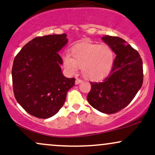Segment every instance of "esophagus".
<instances>
[{
	"mask_svg": "<svg viewBox=\"0 0 155 155\" xmlns=\"http://www.w3.org/2000/svg\"><path fill=\"white\" fill-rule=\"evenodd\" d=\"M81 81H82V80L80 79H78V78H77V79H76L75 83H76V84H79V83H81Z\"/></svg>",
	"mask_w": 155,
	"mask_h": 155,
	"instance_id": "34e87169",
	"label": "esophagus"
}]
</instances>
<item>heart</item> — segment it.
<instances>
[{"label":"heart","instance_id":"heart-1","mask_svg":"<svg viewBox=\"0 0 155 155\" xmlns=\"http://www.w3.org/2000/svg\"><path fill=\"white\" fill-rule=\"evenodd\" d=\"M114 61V53L107 44L84 43L73 48L64 64L70 71L79 68L87 79L100 80L109 74Z\"/></svg>","mask_w":155,"mask_h":155}]
</instances>
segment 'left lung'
<instances>
[{
	"label": "left lung",
	"instance_id": "1",
	"mask_svg": "<svg viewBox=\"0 0 155 155\" xmlns=\"http://www.w3.org/2000/svg\"><path fill=\"white\" fill-rule=\"evenodd\" d=\"M116 54L111 71L102 82H90L87 101L97 111L114 114L128 105L143 84V62L140 54L124 39L102 38Z\"/></svg>",
	"mask_w": 155,
	"mask_h": 155
}]
</instances>
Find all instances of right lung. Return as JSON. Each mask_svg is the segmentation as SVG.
<instances>
[{
	"label": "right lung",
	"mask_w": 155,
	"mask_h": 155,
	"mask_svg": "<svg viewBox=\"0 0 155 155\" xmlns=\"http://www.w3.org/2000/svg\"><path fill=\"white\" fill-rule=\"evenodd\" d=\"M66 34L33 38L16 55L12 75L15 97L28 114L47 119L56 114L75 84L61 71L58 51L67 44Z\"/></svg>",
	"instance_id": "1"
}]
</instances>
